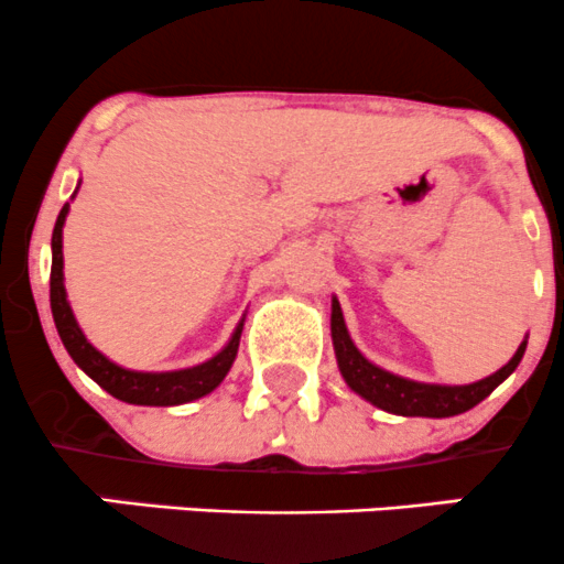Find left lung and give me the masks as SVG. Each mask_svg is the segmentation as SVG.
<instances>
[{
	"instance_id": "8db88e82",
	"label": "left lung",
	"mask_w": 564,
	"mask_h": 564,
	"mask_svg": "<svg viewBox=\"0 0 564 564\" xmlns=\"http://www.w3.org/2000/svg\"><path fill=\"white\" fill-rule=\"evenodd\" d=\"M332 346H335L337 367H340L343 381L372 402L376 408L397 416H426V419H448L456 413H465L476 408L478 402L486 400L513 370L519 367L524 357L527 340L521 343L513 354V359L489 378H481L476 383H465V387H446V383H419L411 378L394 376V372L383 370V367L372 365L370 359L361 357V351L354 346L351 335H348L346 322H343L340 302L332 297Z\"/></svg>"
}]
</instances>
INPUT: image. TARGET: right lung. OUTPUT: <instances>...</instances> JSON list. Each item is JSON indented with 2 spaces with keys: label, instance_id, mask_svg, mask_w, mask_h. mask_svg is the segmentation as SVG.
<instances>
[{
  "label": "right lung",
  "instance_id": "1",
  "mask_svg": "<svg viewBox=\"0 0 564 564\" xmlns=\"http://www.w3.org/2000/svg\"><path fill=\"white\" fill-rule=\"evenodd\" d=\"M67 213L69 203L62 207V213H58L56 227H53L51 237V311L53 322H56L58 337H62L64 348H67L69 357L75 359V365H78L88 378H94L108 394L116 397V400L132 402V405H183V402H192L210 394V391L227 378L229 367H232V361L237 357L242 322L237 324V329L232 332L227 346H224L216 357L203 361V365L197 367H186V370L173 372H138L127 370V367H118L116 361H110L105 354H99L97 348L86 340L78 322H75L73 307H69L67 302L62 253V229L64 221H67Z\"/></svg>",
  "mask_w": 564,
  "mask_h": 564
}]
</instances>
